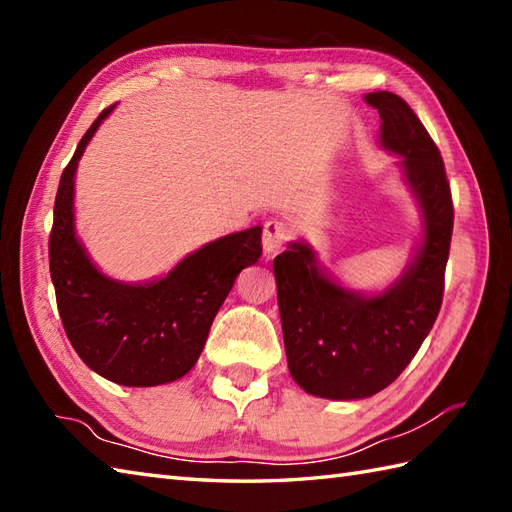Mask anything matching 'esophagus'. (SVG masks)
<instances>
[{
	"label": "esophagus",
	"mask_w": 512,
	"mask_h": 512,
	"mask_svg": "<svg viewBox=\"0 0 512 512\" xmlns=\"http://www.w3.org/2000/svg\"><path fill=\"white\" fill-rule=\"evenodd\" d=\"M290 239V224L284 220H268L264 224V235H262V246L264 253L275 255L277 250L284 248V244Z\"/></svg>",
	"instance_id": "obj_1"
}]
</instances>
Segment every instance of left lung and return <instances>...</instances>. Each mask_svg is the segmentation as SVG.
<instances>
[{
	"label": "left lung",
	"mask_w": 512,
	"mask_h": 512,
	"mask_svg": "<svg viewBox=\"0 0 512 512\" xmlns=\"http://www.w3.org/2000/svg\"><path fill=\"white\" fill-rule=\"evenodd\" d=\"M365 101L380 114V147L400 156L402 182L420 209L411 262L378 292L343 286L301 239L273 264L290 376L330 400L374 396L411 363L442 306L453 233L444 162L420 118L391 92L365 94Z\"/></svg>",
	"instance_id": "obj_1"
}]
</instances>
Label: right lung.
<instances>
[{
	"label": "right lung",
	"instance_id": "add662e5",
	"mask_svg": "<svg viewBox=\"0 0 512 512\" xmlns=\"http://www.w3.org/2000/svg\"><path fill=\"white\" fill-rule=\"evenodd\" d=\"M107 107L63 169L50 233V275L65 334L92 372L125 387H156L189 374L235 277L262 257V226L193 250L167 275L118 281L92 262L76 233L74 178Z\"/></svg>",
	"mask_w": 512,
	"mask_h": 512
}]
</instances>
